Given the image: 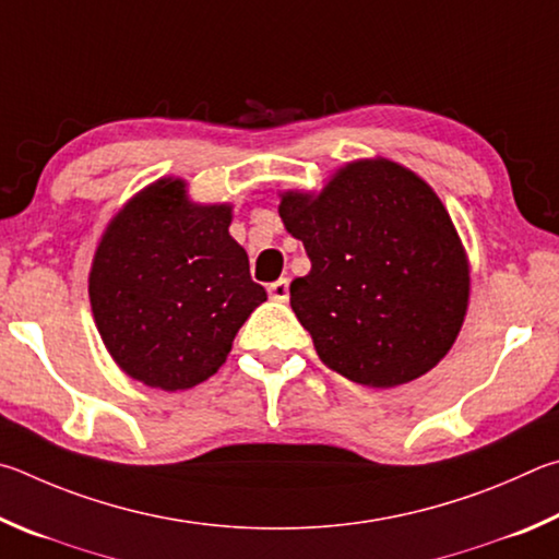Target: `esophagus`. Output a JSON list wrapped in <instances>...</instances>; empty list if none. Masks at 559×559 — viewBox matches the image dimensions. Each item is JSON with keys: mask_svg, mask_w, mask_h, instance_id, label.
Instances as JSON below:
<instances>
[{"mask_svg": "<svg viewBox=\"0 0 559 559\" xmlns=\"http://www.w3.org/2000/svg\"><path fill=\"white\" fill-rule=\"evenodd\" d=\"M267 292H270V299L287 301L289 299V282L285 277L277 280V282H272V285L267 287Z\"/></svg>", "mask_w": 559, "mask_h": 559, "instance_id": "esophagus-1", "label": "esophagus"}]
</instances>
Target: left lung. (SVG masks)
I'll return each instance as SVG.
<instances>
[{"label": "left lung", "instance_id": "8db88e82", "mask_svg": "<svg viewBox=\"0 0 559 559\" xmlns=\"http://www.w3.org/2000/svg\"><path fill=\"white\" fill-rule=\"evenodd\" d=\"M280 218L305 242L292 309L329 368L368 388L409 383L462 331L472 270L432 186L385 156L356 159L321 191H282Z\"/></svg>", "mask_w": 559, "mask_h": 559}]
</instances>
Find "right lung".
I'll use <instances>...</instances> for the list:
<instances>
[{
  "label": "right lung",
  "mask_w": 559,
  "mask_h": 559,
  "mask_svg": "<svg viewBox=\"0 0 559 559\" xmlns=\"http://www.w3.org/2000/svg\"><path fill=\"white\" fill-rule=\"evenodd\" d=\"M230 203H195L162 176L117 211L97 242L87 295L122 373L176 393L209 380L267 292L228 233Z\"/></svg>",
  "instance_id": "add662e5"
}]
</instances>
